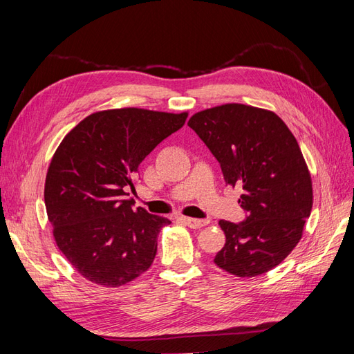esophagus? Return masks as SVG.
<instances>
[{"mask_svg":"<svg viewBox=\"0 0 354 354\" xmlns=\"http://www.w3.org/2000/svg\"><path fill=\"white\" fill-rule=\"evenodd\" d=\"M180 220L183 221L186 226L192 227V229H199L203 227L208 223L207 220H199V218H192V217H180Z\"/></svg>","mask_w":354,"mask_h":354,"instance_id":"obj_1","label":"esophagus"}]
</instances>
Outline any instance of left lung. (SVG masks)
<instances>
[{
    "label": "left lung",
    "instance_id": "1",
    "mask_svg": "<svg viewBox=\"0 0 354 354\" xmlns=\"http://www.w3.org/2000/svg\"><path fill=\"white\" fill-rule=\"evenodd\" d=\"M187 125L220 162L226 185L242 187V223L220 220L226 243L214 263L238 277L281 264L303 236L313 205L312 177L294 134L272 111L227 103Z\"/></svg>",
    "mask_w": 354,
    "mask_h": 354
}]
</instances>
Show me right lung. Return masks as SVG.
<instances>
[{"label":"right lung","instance_id":"add662e5","mask_svg":"<svg viewBox=\"0 0 354 354\" xmlns=\"http://www.w3.org/2000/svg\"><path fill=\"white\" fill-rule=\"evenodd\" d=\"M187 112L138 108L88 115L50 162L44 201L62 254L93 283L118 288L152 266L158 234L171 221L125 199L138 165L185 125Z\"/></svg>","mask_w":354,"mask_h":354}]
</instances>
